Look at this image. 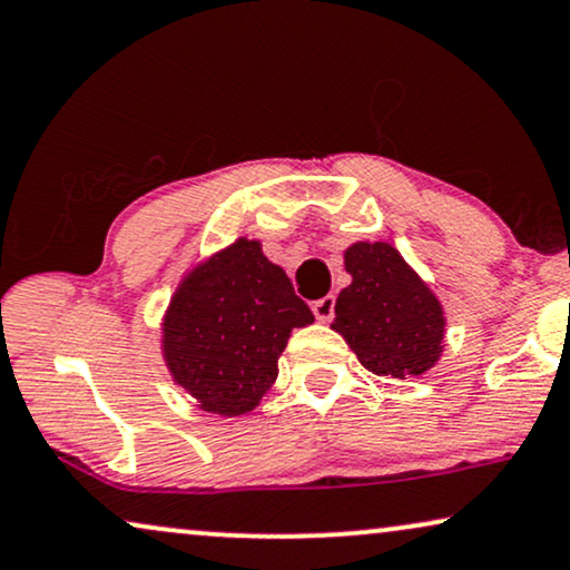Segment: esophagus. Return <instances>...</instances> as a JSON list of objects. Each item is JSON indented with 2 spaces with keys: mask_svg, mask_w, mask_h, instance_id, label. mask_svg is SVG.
<instances>
[{
  "mask_svg": "<svg viewBox=\"0 0 570 570\" xmlns=\"http://www.w3.org/2000/svg\"><path fill=\"white\" fill-rule=\"evenodd\" d=\"M333 307H336V297H333V294H328V297H323V299L315 302L313 313H315V317H317V321H321V323H331Z\"/></svg>",
  "mask_w": 570,
  "mask_h": 570,
  "instance_id": "34e87169",
  "label": "esophagus"
}]
</instances>
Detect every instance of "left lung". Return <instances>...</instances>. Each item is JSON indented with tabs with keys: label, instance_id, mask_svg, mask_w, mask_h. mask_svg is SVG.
I'll return each instance as SVG.
<instances>
[{
	"label": "left lung",
	"instance_id": "left-lung-1",
	"mask_svg": "<svg viewBox=\"0 0 570 570\" xmlns=\"http://www.w3.org/2000/svg\"><path fill=\"white\" fill-rule=\"evenodd\" d=\"M352 284L341 289L331 328L370 373L420 377L445 348V313L430 284L391 242H352L344 249Z\"/></svg>",
	"mask_w": 570,
	"mask_h": 570
}]
</instances>
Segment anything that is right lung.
Returning a JSON list of instances; mask_svg holds the SVG:
<instances>
[{
	"instance_id": "right-lung-1",
	"label": "right lung",
	"mask_w": 570,
	"mask_h": 570,
	"mask_svg": "<svg viewBox=\"0 0 570 570\" xmlns=\"http://www.w3.org/2000/svg\"><path fill=\"white\" fill-rule=\"evenodd\" d=\"M315 321L261 239L237 237L181 273L161 317V356L197 409L242 416L261 406L294 328Z\"/></svg>"
}]
</instances>
